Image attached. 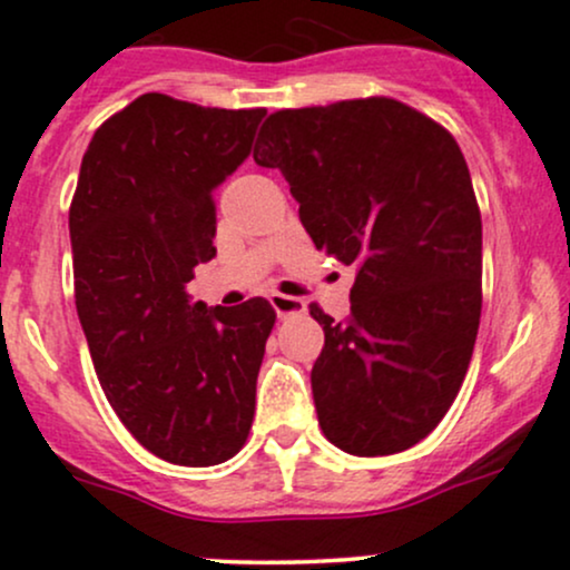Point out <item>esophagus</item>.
<instances>
[{"instance_id":"1","label":"esophagus","mask_w":570,"mask_h":570,"mask_svg":"<svg viewBox=\"0 0 570 570\" xmlns=\"http://www.w3.org/2000/svg\"><path fill=\"white\" fill-rule=\"evenodd\" d=\"M268 302H272V307L279 317L302 315V312H307V302H304V298L285 296V293H272V298H268Z\"/></svg>"}]
</instances>
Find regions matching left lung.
Here are the masks:
<instances>
[{"label":"left lung","instance_id":"obj_1","mask_svg":"<svg viewBox=\"0 0 570 570\" xmlns=\"http://www.w3.org/2000/svg\"><path fill=\"white\" fill-rule=\"evenodd\" d=\"M279 168L317 249L356 266L351 317L312 366L323 434L353 456L424 440L462 389L481 321V212L445 127L391 97L287 108L253 151Z\"/></svg>","mask_w":570,"mask_h":570}]
</instances>
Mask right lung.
Returning <instances> with one entry per match:
<instances>
[{
    "label": "right lung",
    "instance_id": "1",
    "mask_svg": "<svg viewBox=\"0 0 570 570\" xmlns=\"http://www.w3.org/2000/svg\"><path fill=\"white\" fill-rule=\"evenodd\" d=\"M266 108L228 111L140 95L102 121L70 204L76 307L97 381L132 438L165 462L236 456L277 312L193 302L212 261L214 189L249 157Z\"/></svg>",
    "mask_w": 570,
    "mask_h": 570
}]
</instances>
